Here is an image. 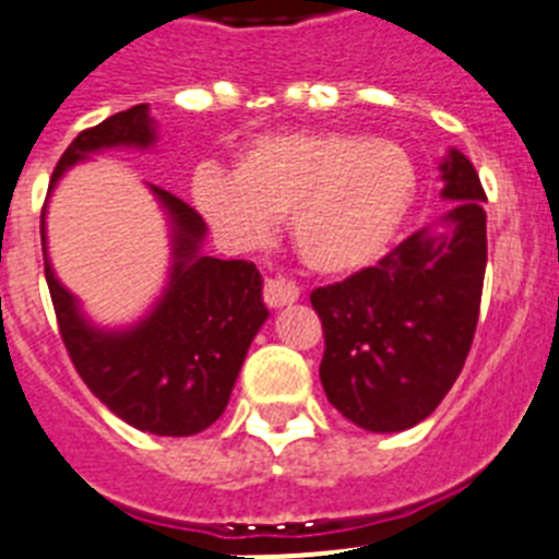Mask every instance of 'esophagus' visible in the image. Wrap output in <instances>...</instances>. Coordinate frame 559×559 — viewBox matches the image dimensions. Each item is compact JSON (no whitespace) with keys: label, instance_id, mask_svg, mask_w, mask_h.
Masks as SVG:
<instances>
[{"label":"esophagus","instance_id":"1","mask_svg":"<svg viewBox=\"0 0 559 559\" xmlns=\"http://www.w3.org/2000/svg\"><path fill=\"white\" fill-rule=\"evenodd\" d=\"M263 296L269 308L280 310L285 308V305L299 302V288H296L294 283H288V280H269L263 288Z\"/></svg>","mask_w":559,"mask_h":559}]
</instances>
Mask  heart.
I'll return each mask as SVG.
<instances>
[{
	"label": "heart",
	"mask_w": 559,
	"mask_h": 559,
	"mask_svg": "<svg viewBox=\"0 0 559 559\" xmlns=\"http://www.w3.org/2000/svg\"><path fill=\"white\" fill-rule=\"evenodd\" d=\"M419 192L412 153L358 131L257 133L231 173L195 170L190 199L229 249H260L288 215L290 243L316 274L347 276L386 254Z\"/></svg>",
	"instance_id": "b5f03b06"
}]
</instances>
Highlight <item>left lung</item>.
<instances>
[{
    "label": "left lung",
    "mask_w": 559,
    "mask_h": 559,
    "mask_svg": "<svg viewBox=\"0 0 559 559\" xmlns=\"http://www.w3.org/2000/svg\"><path fill=\"white\" fill-rule=\"evenodd\" d=\"M451 210L378 265L316 288L324 328L319 378L349 423L372 433L414 428L442 403L471 353L487 269V195L456 147L439 162Z\"/></svg>",
    "instance_id": "left-lung-1"
}]
</instances>
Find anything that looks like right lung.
<instances>
[{
  "label": "right lung",
  "mask_w": 559,
  "mask_h": 559,
  "mask_svg": "<svg viewBox=\"0 0 559 559\" xmlns=\"http://www.w3.org/2000/svg\"><path fill=\"white\" fill-rule=\"evenodd\" d=\"M156 142L159 128L147 103L78 133L49 181L41 215L44 274L69 358L92 394L136 431L192 437L229 406L246 353L269 319L260 271L246 260L204 254V218L162 187L147 185L167 221L165 288L136 322L103 328L58 280L47 243L49 199L72 167L103 151H153Z\"/></svg>",
  "instance_id": "add662e5"
}]
</instances>
